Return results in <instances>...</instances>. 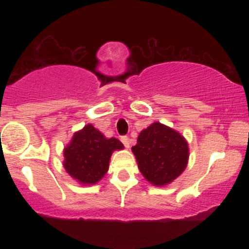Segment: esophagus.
<instances>
[{
  "mask_svg": "<svg viewBox=\"0 0 249 249\" xmlns=\"http://www.w3.org/2000/svg\"><path fill=\"white\" fill-rule=\"evenodd\" d=\"M121 141H122L123 144H124L125 147H126V148L130 147V139H128L127 136H122Z\"/></svg>",
  "mask_w": 249,
  "mask_h": 249,
  "instance_id": "obj_1",
  "label": "esophagus"
}]
</instances>
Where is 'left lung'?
<instances>
[{
  "label": "left lung",
  "mask_w": 249,
  "mask_h": 249,
  "mask_svg": "<svg viewBox=\"0 0 249 249\" xmlns=\"http://www.w3.org/2000/svg\"><path fill=\"white\" fill-rule=\"evenodd\" d=\"M132 151L142 174L156 186H164L178 178L188 160L184 137L160 123L142 130Z\"/></svg>",
  "instance_id": "8db88e82"
}]
</instances>
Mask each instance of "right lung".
Here are the masks:
<instances>
[{"label":"right lung","mask_w":249,"mask_h":249,"mask_svg":"<svg viewBox=\"0 0 249 249\" xmlns=\"http://www.w3.org/2000/svg\"><path fill=\"white\" fill-rule=\"evenodd\" d=\"M124 147L116 138H105L91 124L73 134L64 150V167L72 178L83 184H96L108 170V161L115 150Z\"/></svg>","instance_id":"right-lung-1"}]
</instances>
